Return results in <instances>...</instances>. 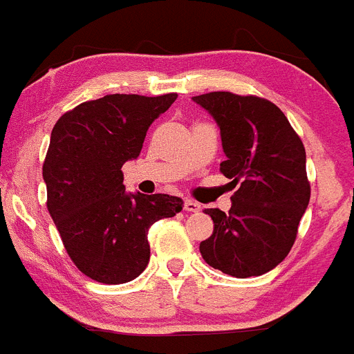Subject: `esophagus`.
<instances>
[{"instance_id": "obj_1", "label": "esophagus", "mask_w": 354, "mask_h": 354, "mask_svg": "<svg viewBox=\"0 0 354 354\" xmlns=\"http://www.w3.org/2000/svg\"><path fill=\"white\" fill-rule=\"evenodd\" d=\"M183 207L188 213H197V211H201V204L196 203V201H185Z\"/></svg>"}]
</instances>
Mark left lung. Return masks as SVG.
<instances>
[{"mask_svg":"<svg viewBox=\"0 0 354 354\" xmlns=\"http://www.w3.org/2000/svg\"><path fill=\"white\" fill-rule=\"evenodd\" d=\"M192 99L220 127L227 157L220 171L236 188L229 213L206 209L214 230L201 243V255L229 276H262L290 253L309 204L304 145L267 99L232 92Z\"/></svg>","mask_w":354,"mask_h":354,"instance_id":"left-lung-1","label":"left lung"}]
</instances>
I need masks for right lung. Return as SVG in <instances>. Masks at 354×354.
<instances>
[{
    "label": "right lung",
    "mask_w": 354,
    "mask_h": 354,
    "mask_svg": "<svg viewBox=\"0 0 354 354\" xmlns=\"http://www.w3.org/2000/svg\"><path fill=\"white\" fill-rule=\"evenodd\" d=\"M178 94H108L62 115L50 134L43 180L47 207L75 266L120 285L150 260L148 229L183 209L180 197L125 192L122 166L140 157L151 122Z\"/></svg>",
    "instance_id": "1"
}]
</instances>
